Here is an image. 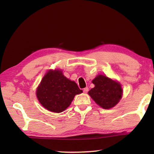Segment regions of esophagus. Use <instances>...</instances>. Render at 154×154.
<instances>
[{
  "mask_svg": "<svg viewBox=\"0 0 154 154\" xmlns=\"http://www.w3.org/2000/svg\"><path fill=\"white\" fill-rule=\"evenodd\" d=\"M88 90H89V89H88V88H83V92H84V93H87L88 92Z\"/></svg>",
  "mask_w": 154,
  "mask_h": 154,
  "instance_id": "34e87169",
  "label": "esophagus"
}]
</instances>
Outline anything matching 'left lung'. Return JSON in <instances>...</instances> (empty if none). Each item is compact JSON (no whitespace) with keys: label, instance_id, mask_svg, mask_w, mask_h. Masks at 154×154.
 I'll use <instances>...</instances> for the list:
<instances>
[{"label":"left lung","instance_id":"1","mask_svg":"<svg viewBox=\"0 0 154 154\" xmlns=\"http://www.w3.org/2000/svg\"><path fill=\"white\" fill-rule=\"evenodd\" d=\"M94 88L88 92L91 98L101 107L111 109L118 104L122 97V88L119 82L103 75L92 80Z\"/></svg>","mask_w":154,"mask_h":154}]
</instances>
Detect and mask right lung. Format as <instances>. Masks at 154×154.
I'll return each instance as SVG.
<instances>
[{
  "label": "right lung",
  "instance_id": "1",
  "mask_svg": "<svg viewBox=\"0 0 154 154\" xmlns=\"http://www.w3.org/2000/svg\"><path fill=\"white\" fill-rule=\"evenodd\" d=\"M83 91L77 83L67 79L61 70H49L44 75L36 91V97L43 107L61 113L71 105L76 94Z\"/></svg>",
  "mask_w": 154,
  "mask_h": 154
}]
</instances>
